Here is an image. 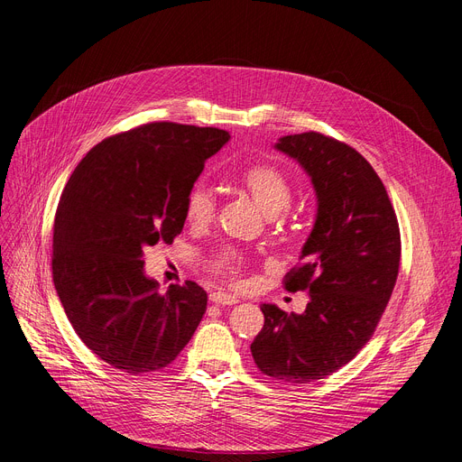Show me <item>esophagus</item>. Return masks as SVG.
Instances as JSON below:
<instances>
[{
  "mask_svg": "<svg viewBox=\"0 0 462 462\" xmlns=\"http://www.w3.org/2000/svg\"><path fill=\"white\" fill-rule=\"evenodd\" d=\"M209 301L215 303V305L226 307V305H236V303H237V298L232 296V294H226V292H213V294L209 296Z\"/></svg>",
  "mask_w": 462,
  "mask_h": 462,
  "instance_id": "1",
  "label": "esophagus"
}]
</instances>
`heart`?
I'll return each instance as SVG.
<instances>
[{"instance_id":"obj_1","label":"heart","mask_w":462,"mask_h":462,"mask_svg":"<svg viewBox=\"0 0 462 462\" xmlns=\"http://www.w3.org/2000/svg\"><path fill=\"white\" fill-rule=\"evenodd\" d=\"M241 185L245 187L249 197L265 217L279 215L288 208L290 199H292V189H290L286 176L272 164L249 166L245 172L241 174ZM213 215V190L204 183L192 185L185 202L187 221L192 226H206L208 223H211ZM213 270L228 279H236L241 270V258L232 251H225L213 260Z\"/></svg>"}]
</instances>
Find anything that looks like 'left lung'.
<instances>
[{
    "label": "left lung",
    "instance_id": "1",
    "mask_svg": "<svg viewBox=\"0 0 462 462\" xmlns=\"http://www.w3.org/2000/svg\"><path fill=\"white\" fill-rule=\"evenodd\" d=\"M273 148L303 168L317 194L301 263L284 282L310 300L301 314L262 303L251 352L273 380L310 383L346 365L374 333L397 281L401 234L383 183L350 145L301 133Z\"/></svg>",
    "mask_w": 462,
    "mask_h": 462
}]
</instances>
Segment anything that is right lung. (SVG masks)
I'll return each instance as SVG.
<instances>
[{"mask_svg":"<svg viewBox=\"0 0 462 462\" xmlns=\"http://www.w3.org/2000/svg\"><path fill=\"white\" fill-rule=\"evenodd\" d=\"M228 140L213 127L148 124L97 143L70 174L54 223V286L84 345L112 367L162 369L197 331L206 290L187 281L159 292L142 256L183 230L187 194Z\"/></svg>","mask_w":462,"mask_h":462,"instance_id":"right-lung-1","label":"right lung"}]
</instances>
